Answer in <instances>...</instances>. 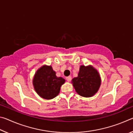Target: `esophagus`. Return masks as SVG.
Returning <instances> with one entry per match:
<instances>
[{
    "mask_svg": "<svg viewBox=\"0 0 133 133\" xmlns=\"http://www.w3.org/2000/svg\"><path fill=\"white\" fill-rule=\"evenodd\" d=\"M66 80L67 82H70V81L71 80V76H68V77H66Z\"/></svg>",
    "mask_w": 133,
    "mask_h": 133,
    "instance_id": "34e87169",
    "label": "esophagus"
}]
</instances>
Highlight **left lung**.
<instances>
[{
  "mask_svg": "<svg viewBox=\"0 0 133 133\" xmlns=\"http://www.w3.org/2000/svg\"><path fill=\"white\" fill-rule=\"evenodd\" d=\"M72 83L79 95L90 97L97 92L101 79L97 71L93 67L81 66L78 76L73 78Z\"/></svg>",
  "mask_w": 133,
  "mask_h": 133,
  "instance_id": "8db88e82",
  "label": "left lung"
}]
</instances>
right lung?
Masks as SVG:
<instances>
[{
    "mask_svg": "<svg viewBox=\"0 0 133 133\" xmlns=\"http://www.w3.org/2000/svg\"><path fill=\"white\" fill-rule=\"evenodd\" d=\"M65 82L62 77H57L51 66H43L38 70L33 80L36 93L43 98L50 100L57 96L60 87Z\"/></svg>",
    "mask_w": 133,
    "mask_h": 133,
    "instance_id": "1",
    "label": "right lung"
}]
</instances>
